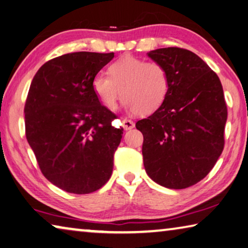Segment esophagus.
<instances>
[{
  "mask_svg": "<svg viewBox=\"0 0 248 248\" xmlns=\"http://www.w3.org/2000/svg\"><path fill=\"white\" fill-rule=\"evenodd\" d=\"M123 127L124 130H130V129L135 127V123L132 120H129L127 118H124V119H123Z\"/></svg>",
  "mask_w": 248,
  "mask_h": 248,
  "instance_id": "34e87169",
  "label": "esophagus"
}]
</instances>
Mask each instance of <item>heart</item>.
Masks as SVG:
<instances>
[{"label": "heart", "mask_w": 248, "mask_h": 248, "mask_svg": "<svg viewBox=\"0 0 248 248\" xmlns=\"http://www.w3.org/2000/svg\"><path fill=\"white\" fill-rule=\"evenodd\" d=\"M109 75L95 76L92 89L102 105L111 110L123 95L129 111L147 116L156 112L168 95L169 76L159 62L127 54L109 66Z\"/></svg>", "instance_id": "b5f03b06"}]
</instances>
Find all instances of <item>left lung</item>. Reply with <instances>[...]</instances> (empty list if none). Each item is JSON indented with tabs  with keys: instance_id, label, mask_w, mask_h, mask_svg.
I'll return each mask as SVG.
<instances>
[{
	"instance_id": "left-lung-1",
	"label": "left lung",
	"mask_w": 248,
	"mask_h": 248,
	"mask_svg": "<svg viewBox=\"0 0 248 248\" xmlns=\"http://www.w3.org/2000/svg\"><path fill=\"white\" fill-rule=\"evenodd\" d=\"M169 76V91L156 112L137 121L146 172L154 182L184 189L201 182L224 149L227 106L218 76L197 54L171 46L150 51Z\"/></svg>"
}]
</instances>
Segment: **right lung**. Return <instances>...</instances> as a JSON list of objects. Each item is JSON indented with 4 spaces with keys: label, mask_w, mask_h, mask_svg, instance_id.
<instances>
[{
    "label": "right lung",
    "mask_w": 248,
    "mask_h": 248,
    "mask_svg": "<svg viewBox=\"0 0 248 248\" xmlns=\"http://www.w3.org/2000/svg\"><path fill=\"white\" fill-rule=\"evenodd\" d=\"M113 52H72L46 62L24 106L25 136L43 176L72 194L100 189L111 177L124 129L92 89Z\"/></svg>",
    "instance_id": "right-lung-1"
}]
</instances>
